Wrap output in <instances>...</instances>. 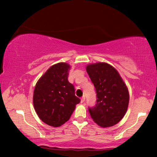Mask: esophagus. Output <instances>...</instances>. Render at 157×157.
Returning <instances> with one entry per match:
<instances>
[{
  "mask_svg": "<svg viewBox=\"0 0 157 157\" xmlns=\"http://www.w3.org/2000/svg\"><path fill=\"white\" fill-rule=\"evenodd\" d=\"M85 101V97H83V98H81V104H83V102Z\"/></svg>",
  "mask_w": 157,
  "mask_h": 157,
  "instance_id": "obj_1",
  "label": "esophagus"
}]
</instances>
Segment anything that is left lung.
Here are the masks:
<instances>
[{"instance_id":"8db88e82","label":"left lung","mask_w":157,"mask_h":157,"mask_svg":"<svg viewBox=\"0 0 157 157\" xmlns=\"http://www.w3.org/2000/svg\"><path fill=\"white\" fill-rule=\"evenodd\" d=\"M86 71L95 87L96 104L89 108L92 119L101 127L117 124L127 111L129 94L117 70L106 63L86 66Z\"/></svg>"}]
</instances>
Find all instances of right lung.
Listing matches in <instances>:
<instances>
[{"instance_id":"obj_1","label":"right lung","mask_w":157,"mask_h":157,"mask_svg":"<svg viewBox=\"0 0 157 157\" xmlns=\"http://www.w3.org/2000/svg\"><path fill=\"white\" fill-rule=\"evenodd\" d=\"M70 68L66 63L51 66L34 89L33 101L36 113L41 121L53 127L66 123L81 101L75 96L74 85L68 81Z\"/></svg>"}]
</instances>
